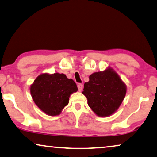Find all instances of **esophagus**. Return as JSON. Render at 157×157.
Here are the masks:
<instances>
[{"instance_id": "obj_1", "label": "esophagus", "mask_w": 157, "mask_h": 157, "mask_svg": "<svg viewBox=\"0 0 157 157\" xmlns=\"http://www.w3.org/2000/svg\"><path fill=\"white\" fill-rule=\"evenodd\" d=\"M78 91H81L82 90L83 85H82V84H78Z\"/></svg>"}]
</instances>
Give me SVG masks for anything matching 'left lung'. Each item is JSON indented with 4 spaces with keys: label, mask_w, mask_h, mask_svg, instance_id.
<instances>
[{
    "label": "left lung",
    "mask_w": 157,
    "mask_h": 157,
    "mask_svg": "<svg viewBox=\"0 0 157 157\" xmlns=\"http://www.w3.org/2000/svg\"><path fill=\"white\" fill-rule=\"evenodd\" d=\"M126 88L121 79L112 69L94 73L84 83L82 94L87 103L97 115L110 116L115 112L124 98Z\"/></svg>",
    "instance_id": "8db88e82"
}]
</instances>
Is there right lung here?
Masks as SVG:
<instances>
[{
    "label": "right lung",
    "instance_id": "add662e5",
    "mask_svg": "<svg viewBox=\"0 0 157 157\" xmlns=\"http://www.w3.org/2000/svg\"><path fill=\"white\" fill-rule=\"evenodd\" d=\"M78 87L72 79L64 74H42L31 86L35 103L44 113L50 116L58 115L68 104L69 97Z\"/></svg>",
    "mask_w": 157,
    "mask_h": 157
}]
</instances>
